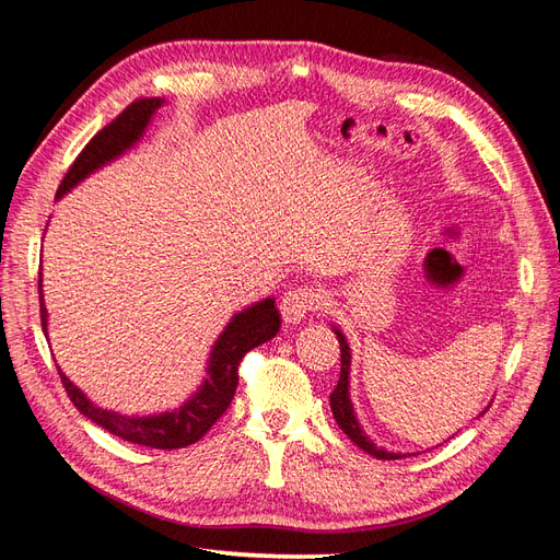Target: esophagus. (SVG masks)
I'll return each instance as SVG.
<instances>
[{
	"label": "esophagus",
	"instance_id": "34e87169",
	"mask_svg": "<svg viewBox=\"0 0 560 560\" xmlns=\"http://www.w3.org/2000/svg\"><path fill=\"white\" fill-rule=\"evenodd\" d=\"M322 306V296L313 287H296L290 290L280 301V313L287 325H299V322L308 313L317 311Z\"/></svg>",
	"mask_w": 560,
	"mask_h": 560
}]
</instances>
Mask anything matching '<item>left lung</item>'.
Returning a JSON list of instances; mask_svg holds the SVG:
<instances>
[{
    "instance_id": "obj_1",
    "label": "left lung",
    "mask_w": 560,
    "mask_h": 560,
    "mask_svg": "<svg viewBox=\"0 0 560 560\" xmlns=\"http://www.w3.org/2000/svg\"><path fill=\"white\" fill-rule=\"evenodd\" d=\"M336 338H338V346H341V376H338V385L334 387V393L329 395V404H331V413L338 422V428H341L352 444H358L364 453L378 457V460H399V457H406L411 453H395V451H387V448H381L376 446L371 439L366 436V432L360 428V420L358 416H354V409H352V401H350V346L346 341L343 331L338 327H331Z\"/></svg>"
}]
</instances>
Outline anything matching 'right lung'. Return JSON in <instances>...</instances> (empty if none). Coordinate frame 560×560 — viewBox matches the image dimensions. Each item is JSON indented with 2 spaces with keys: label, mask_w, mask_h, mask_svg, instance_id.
<instances>
[{
  "label": "right lung",
  "mask_w": 560,
  "mask_h": 560,
  "mask_svg": "<svg viewBox=\"0 0 560 560\" xmlns=\"http://www.w3.org/2000/svg\"><path fill=\"white\" fill-rule=\"evenodd\" d=\"M163 105H165L163 97L138 100V103H132L121 116L116 118V121H112L107 128L100 130L86 144V149L81 151L79 159L72 163L70 173L65 175L56 198L60 200L65 194H70L77 184L97 173L100 167L121 159L126 151H130L135 144H138ZM39 301H42V327L48 338V311L44 306L42 278H39ZM278 331H280V313L276 308L273 296L261 299L257 303H252V306L233 313L224 331L219 334L217 341L212 343L208 366H206L208 376L202 378V383L189 399H184L179 406H175V409H167L161 413L130 416V413L103 409V406H97L81 387H77L70 378H67L60 366H58V374L67 389V397L72 399L79 413L86 416L91 422H95V425H100L109 434L124 439V442H130V444L173 451V448L196 444L198 439L214 425L219 416L229 409V404L235 395V387H238V364L243 360V354L249 352L252 348L270 341Z\"/></svg>",
  "instance_id": "right-lung-1"
}]
</instances>
